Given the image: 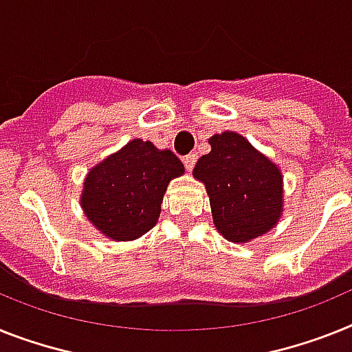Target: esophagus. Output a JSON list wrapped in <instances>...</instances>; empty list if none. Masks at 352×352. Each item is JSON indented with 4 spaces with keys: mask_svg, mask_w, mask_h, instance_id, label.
Returning <instances> with one entry per match:
<instances>
[{
    "mask_svg": "<svg viewBox=\"0 0 352 352\" xmlns=\"http://www.w3.org/2000/svg\"><path fill=\"white\" fill-rule=\"evenodd\" d=\"M197 153H190V155H186L184 159H182V161H184V166H186V170L188 171H191L195 168V162H197Z\"/></svg>",
    "mask_w": 352,
    "mask_h": 352,
    "instance_id": "1",
    "label": "esophagus"
}]
</instances>
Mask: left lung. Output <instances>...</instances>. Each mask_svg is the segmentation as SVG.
<instances>
[{"label": "left lung", "mask_w": 352, "mask_h": 352, "mask_svg": "<svg viewBox=\"0 0 352 352\" xmlns=\"http://www.w3.org/2000/svg\"><path fill=\"white\" fill-rule=\"evenodd\" d=\"M211 152L193 168L211 204L212 223L226 240L249 243L267 234L283 217L281 168L238 132L209 138Z\"/></svg>", "instance_id": "left-lung-1"}]
</instances>
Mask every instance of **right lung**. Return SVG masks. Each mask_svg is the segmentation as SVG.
<instances>
[{"mask_svg": "<svg viewBox=\"0 0 352 352\" xmlns=\"http://www.w3.org/2000/svg\"><path fill=\"white\" fill-rule=\"evenodd\" d=\"M181 175L184 164L171 150L132 140L87 171L82 211L109 240H138L157 223L168 184Z\"/></svg>", "mask_w": 352, "mask_h": 352, "instance_id": "obj_1", "label": "right lung"}]
</instances>
